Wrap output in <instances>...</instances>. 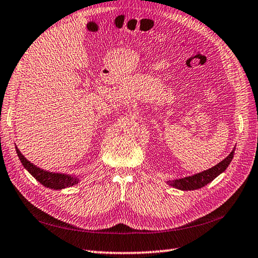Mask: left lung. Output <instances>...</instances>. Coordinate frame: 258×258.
<instances>
[{
    "label": "left lung",
    "mask_w": 258,
    "mask_h": 258,
    "mask_svg": "<svg viewBox=\"0 0 258 258\" xmlns=\"http://www.w3.org/2000/svg\"><path fill=\"white\" fill-rule=\"evenodd\" d=\"M234 155H235V148L232 149V152L228 155L225 159L221 160L219 164H217L216 166L209 168L207 171H203L201 173L194 174L192 176L173 179V181H167V183L171 186L182 189V191H192V189L201 188L205 185H207V184L212 182L218 175H220L221 173L226 171L228 165L230 164L232 158H234Z\"/></svg>",
    "instance_id": "1"
}]
</instances>
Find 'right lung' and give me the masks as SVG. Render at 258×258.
<instances>
[{
	"mask_svg": "<svg viewBox=\"0 0 258 258\" xmlns=\"http://www.w3.org/2000/svg\"><path fill=\"white\" fill-rule=\"evenodd\" d=\"M17 154L19 156V159L21 160L23 167L27 169V171L30 173L33 177H35L38 182H40L43 186L53 188V189H61L75 185L80 182V178L76 176H73V175H67V174H61V173H53V172H48L43 171V169L37 167L36 165L29 162V160L23 156L16 147Z\"/></svg>",
	"mask_w": 258,
	"mask_h": 258,
	"instance_id": "1",
	"label": "right lung"
}]
</instances>
